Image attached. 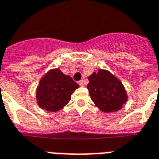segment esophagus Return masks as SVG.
<instances>
[{
    "mask_svg": "<svg viewBox=\"0 0 159 159\" xmlns=\"http://www.w3.org/2000/svg\"><path fill=\"white\" fill-rule=\"evenodd\" d=\"M79 84H80V86H82V87H83V86L85 85V83H84V80H82L79 81Z\"/></svg>",
    "mask_w": 159,
    "mask_h": 159,
    "instance_id": "obj_1",
    "label": "esophagus"
}]
</instances>
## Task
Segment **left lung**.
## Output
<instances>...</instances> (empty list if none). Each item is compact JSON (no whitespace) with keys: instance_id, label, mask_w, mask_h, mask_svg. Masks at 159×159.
I'll list each match as a JSON object with an SVG mask.
<instances>
[{"instance_id":"left-lung-1","label":"left lung","mask_w":159,"mask_h":159,"mask_svg":"<svg viewBox=\"0 0 159 159\" xmlns=\"http://www.w3.org/2000/svg\"><path fill=\"white\" fill-rule=\"evenodd\" d=\"M89 96L100 111L107 113L119 111L128 100L122 83L107 70L93 72L89 76Z\"/></svg>"}]
</instances>
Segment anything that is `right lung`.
<instances>
[{
	"instance_id": "obj_1",
	"label": "right lung",
	"mask_w": 159,
	"mask_h": 159,
	"mask_svg": "<svg viewBox=\"0 0 159 159\" xmlns=\"http://www.w3.org/2000/svg\"><path fill=\"white\" fill-rule=\"evenodd\" d=\"M80 87L70 76L60 69H52L40 80L36 90V100L39 107L56 112L62 109L71 98V94Z\"/></svg>"
}]
</instances>
